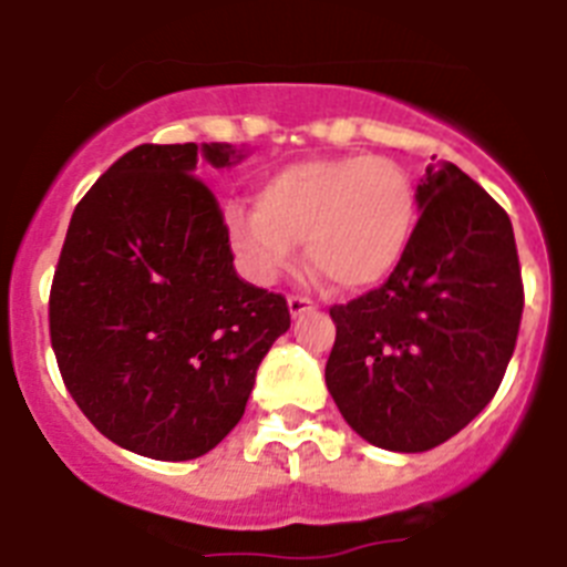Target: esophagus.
Instances as JSON below:
<instances>
[{
  "label": "esophagus",
  "instance_id": "esophagus-1",
  "mask_svg": "<svg viewBox=\"0 0 567 567\" xmlns=\"http://www.w3.org/2000/svg\"><path fill=\"white\" fill-rule=\"evenodd\" d=\"M289 312H292V318H300V315L307 312H315L318 309V303H315L312 298H307V295H289Z\"/></svg>",
  "mask_w": 567,
  "mask_h": 567
}]
</instances>
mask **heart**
Masks as SVG:
<instances>
[{"label":"heart","instance_id":"b5f03b06","mask_svg":"<svg viewBox=\"0 0 567 567\" xmlns=\"http://www.w3.org/2000/svg\"><path fill=\"white\" fill-rule=\"evenodd\" d=\"M420 198L412 175L385 155L307 158L269 173L255 207L229 204L224 233L240 272L275 284L307 247L312 272L338 292L392 278L412 249Z\"/></svg>","mask_w":567,"mask_h":567}]
</instances>
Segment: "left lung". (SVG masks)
<instances>
[{
	"instance_id": "obj_1",
	"label": "left lung",
	"mask_w": 567,
	"mask_h": 567,
	"mask_svg": "<svg viewBox=\"0 0 567 567\" xmlns=\"http://www.w3.org/2000/svg\"><path fill=\"white\" fill-rule=\"evenodd\" d=\"M417 198L398 272L329 309V394L360 437L403 454L445 443L491 403L525 307L508 213L449 162L429 164Z\"/></svg>"
}]
</instances>
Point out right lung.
<instances>
[{
  "label": "right lung",
  "instance_id": "right-lung-1",
  "mask_svg": "<svg viewBox=\"0 0 567 567\" xmlns=\"http://www.w3.org/2000/svg\"><path fill=\"white\" fill-rule=\"evenodd\" d=\"M229 144H138L73 209L50 287L70 398L127 452L182 463L221 443L289 329L287 298L240 280L202 182ZM240 158V155H238Z\"/></svg>",
  "mask_w": 567,
  "mask_h": 567
}]
</instances>
